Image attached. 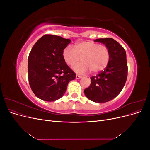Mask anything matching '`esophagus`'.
I'll return each mask as SVG.
<instances>
[{"label": "esophagus", "mask_w": 150, "mask_h": 150, "mask_svg": "<svg viewBox=\"0 0 150 150\" xmlns=\"http://www.w3.org/2000/svg\"><path fill=\"white\" fill-rule=\"evenodd\" d=\"M82 78V77H81V76L76 75V79H80V78Z\"/></svg>", "instance_id": "1"}]
</instances>
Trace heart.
Masks as SVG:
<instances>
[{"instance_id":"b5f03b06","label":"heart","mask_w":150,"mask_h":150,"mask_svg":"<svg viewBox=\"0 0 150 150\" xmlns=\"http://www.w3.org/2000/svg\"><path fill=\"white\" fill-rule=\"evenodd\" d=\"M62 58L66 64L74 66L81 61L83 62L74 67L77 73L83 74L90 71L96 74L103 71L108 66L110 60V51L105 45L91 41L77 42L74 49L67 46L62 51Z\"/></svg>"}]
</instances>
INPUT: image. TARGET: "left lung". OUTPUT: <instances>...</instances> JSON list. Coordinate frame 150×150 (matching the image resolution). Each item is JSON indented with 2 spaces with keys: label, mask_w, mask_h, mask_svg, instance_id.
Returning a JSON list of instances; mask_svg holds the SVG:
<instances>
[{
  "label": "left lung",
  "mask_w": 150,
  "mask_h": 150,
  "mask_svg": "<svg viewBox=\"0 0 150 150\" xmlns=\"http://www.w3.org/2000/svg\"><path fill=\"white\" fill-rule=\"evenodd\" d=\"M105 44L110 51L108 66L97 76L91 77L90 86L84 94L91 101L103 103L115 98L123 88L128 76V64L125 49L112 38L94 40Z\"/></svg>",
  "instance_id": "obj_1"
}]
</instances>
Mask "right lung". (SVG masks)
<instances>
[{"label": "right lung", "instance_id": "right-lung-1", "mask_svg": "<svg viewBox=\"0 0 150 150\" xmlns=\"http://www.w3.org/2000/svg\"><path fill=\"white\" fill-rule=\"evenodd\" d=\"M71 40L46 34L32 48L28 57L30 88L39 99L54 101L64 94L68 83L76 74L62 58V51Z\"/></svg>", "mask_w": 150, "mask_h": 150}]
</instances>
